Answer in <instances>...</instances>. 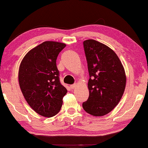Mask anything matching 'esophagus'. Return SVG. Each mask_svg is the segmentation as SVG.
<instances>
[{
	"mask_svg": "<svg viewBox=\"0 0 148 148\" xmlns=\"http://www.w3.org/2000/svg\"><path fill=\"white\" fill-rule=\"evenodd\" d=\"M77 87V85L76 84H73V85H71L70 86V88L71 89H75Z\"/></svg>",
	"mask_w": 148,
	"mask_h": 148,
	"instance_id": "obj_1",
	"label": "esophagus"
}]
</instances>
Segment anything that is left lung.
<instances>
[{"label": "left lung", "instance_id": "left-lung-1", "mask_svg": "<svg viewBox=\"0 0 148 148\" xmlns=\"http://www.w3.org/2000/svg\"><path fill=\"white\" fill-rule=\"evenodd\" d=\"M84 48L90 75V95L83 103V108L93 116H104L122 98L126 86L125 69L116 54L105 44L87 40Z\"/></svg>", "mask_w": 148, "mask_h": 148}]
</instances>
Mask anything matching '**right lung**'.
<instances>
[{"label":"right lung","instance_id":"right-lung-1","mask_svg":"<svg viewBox=\"0 0 148 148\" xmlns=\"http://www.w3.org/2000/svg\"><path fill=\"white\" fill-rule=\"evenodd\" d=\"M66 46L61 42L46 41L26 54L20 64L19 84L25 100L41 116L58 114L67 90L61 85L56 58Z\"/></svg>","mask_w":148,"mask_h":148}]
</instances>
